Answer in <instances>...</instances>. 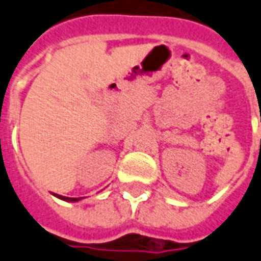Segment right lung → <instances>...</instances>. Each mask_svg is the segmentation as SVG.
<instances>
[{
	"label": "right lung",
	"instance_id": "obj_1",
	"mask_svg": "<svg viewBox=\"0 0 261 261\" xmlns=\"http://www.w3.org/2000/svg\"><path fill=\"white\" fill-rule=\"evenodd\" d=\"M55 197L59 198V199H62V201H66V202H78V201H81V199H82V198L63 197V195H59V194H55Z\"/></svg>",
	"mask_w": 261,
	"mask_h": 261
}]
</instances>
